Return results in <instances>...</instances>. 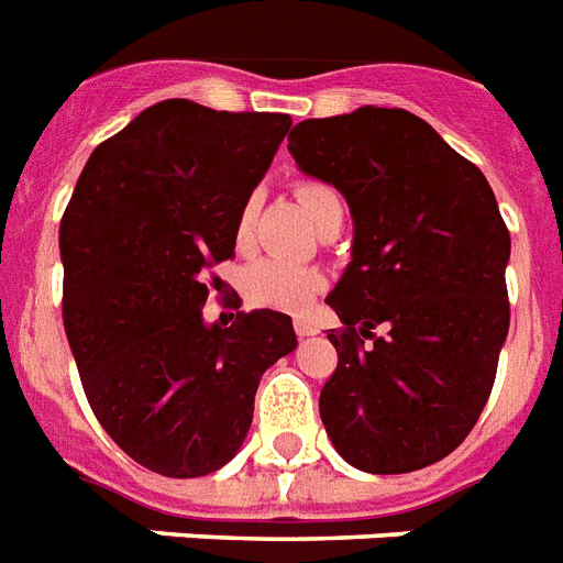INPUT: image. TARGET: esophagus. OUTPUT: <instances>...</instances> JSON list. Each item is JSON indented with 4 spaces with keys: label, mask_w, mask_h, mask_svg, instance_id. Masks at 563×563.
Returning a JSON list of instances; mask_svg holds the SVG:
<instances>
[{
    "label": "esophagus",
    "mask_w": 563,
    "mask_h": 563,
    "mask_svg": "<svg viewBox=\"0 0 563 563\" xmlns=\"http://www.w3.org/2000/svg\"><path fill=\"white\" fill-rule=\"evenodd\" d=\"M292 331H296V336H299V339L313 336V333H316V324H310L308 319H296V322H292Z\"/></svg>",
    "instance_id": "1"
}]
</instances>
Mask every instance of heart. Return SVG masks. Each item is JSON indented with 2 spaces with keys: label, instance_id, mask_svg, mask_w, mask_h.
<instances>
[{
  "label": "heart",
  "instance_id": "b5f03b06",
  "mask_svg": "<svg viewBox=\"0 0 563 563\" xmlns=\"http://www.w3.org/2000/svg\"><path fill=\"white\" fill-rule=\"evenodd\" d=\"M296 201L301 209L313 218V224L322 230L328 221L339 218L342 209V198L331 184L322 180H299L296 184ZM253 221H255V198H247L241 203L239 216H235V227H232V244L239 250L250 247L253 239ZM241 287L247 296L250 305L255 308L282 310V313H301L308 308L313 296L324 287V276L316 267L308 264L282 262V258H262V262L250 264L244 276H241Z\"/></svg>",
  "mask_w": 563,
  "mask_h": 563
}]
</instances>
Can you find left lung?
<instances>
[{
  "label": "left lung",
  "mask_w": 563,
  "mask_h": 563,
  "mask_svg": "<svg viewBox=\"0 0 563 563\" xmlns=\"http://www.w3.org/2000/svg\"><path fill=\"white\" fill-rule=\"evenodd\" d=\"M287 148L354 218L351 264L324 299L345 324L328 333L339 365L319 394L324 431L371 475L431 466L475 429L509 333L495 192L406 109L301 120Z\"/></svg>",
  "instance_id": "left-lung-1"
}]
</instances>
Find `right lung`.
Masks as SVG:
<instances>
[{
    "label": "right lung",
    "instance_id": "1",
    "mask_svg": "<svg viewBox=\"0 0 563 563\" xmlns=\"http://www.w3.org/2000/svg\"><path fill=\"white\" fill-rule=\"evenodd\" d=\"M290 123L192 100L148 106L91 152L65 207L63 324L82 391L106 434L157 475L227 466L258 379L296 347L276 310L230 328L201 313L207 271L235 253V216Z\"/></svg>",
    "mask_w": 563,
    "mask_h": 563
}]
</instances>
